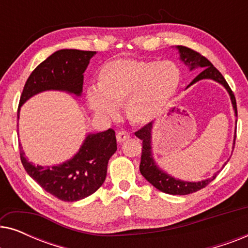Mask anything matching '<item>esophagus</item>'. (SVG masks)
Wrapping results in <instances>:
<instances>
[{"mask_svg":"<svg viewBox=\"0 0 248 248\" xmlns=\"http://www.w3.org/2000/svg\"><path fill=\"white\" fill-rule=\"evenodd\" d=\"M116 139H117L118 143H123V142H125L126 140H128V139H130V134H128L127 132H125V131H120L116 135Z\"/></svg>","mask_w":248,"mask_h":248,"instance_id":"34e87169","label":"esophagus"}]
</instances>
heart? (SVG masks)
Segmentation results:
<instances>
[{
  "label": "heart",
  "mask_w": 248,
  "mask_h": 248,
  "mask_svg": "<svg viewBox=\"0 0 248 248\" xmlns=\"http://www.w3.org/2000/svg\"><path fill=\"white\" fill-rule=\"evenodd\" d=\"M182 80L172 61L117 59L103 64L96 76V88L87 90V103L96 114L114 116L123 104L132 123L145 124L162 113Z\"/></svg>",
  "instance_id": "obj_1"
}]
</instances>
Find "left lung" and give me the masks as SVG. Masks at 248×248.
<instances>
[{
  "label": "left lung",
  "instance_id": "1",
  "mask_svg": "<svg viewBox=\"0 0 248 248\" xmlns=\"http://www.w3.org/2000/svg\"><path fill=\"white\" fill-rule=\"evenodd\" d=\"M177 49L179 52V57L184 62L186 65L189 67V70L195 69V67H202V72L188 84L187 88L195 82H198L200 80L203 79H211L215 80L220 84H222L226 88V90L228 91L230 99H232V104L235 110V114L237 116V105H236V98L233 96V93L230 89V87L227 83L225 78L222 77V74L212 65V63L210 62L208 59H205L204 56H202L201 54L195 52L188 47L185 46H177ZM151 132H152V122L144 125L143 127H141L140 130L135 132V135L139 139L142 140V155H141V164H140V172L142 176L150 183L151 185H154L155 188L159 191L167 193V194L172 195H186L191 194V193L198 192L203 187H205L206 185L210 184L213 179L217 177L218 172L212 176L211 178L204 179L201 182H184L181 179H176L168 174H166L165 171H162L161 169L155 165V162L152 158V151H151ZM236 140V135H235ZM235 144V141H233Z\"/></svg>",
  "mask_w": 248,
  "mask_h": 248
}]
</instances>
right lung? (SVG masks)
Instances as JSON below:
<instances>
[{
  "mask_svg": "<svg viewBox=\"0 0 248 248\" xmlns=\"http://www.w3.org/2000/svg\"><path fill=\"white\" fill-rule=\"evenodd\" d=\"M96 52L61 49L39 64L23 87L20 97L22 106L30 97L46 90H61L81 96L83 72ZM117 150L113 128L88 134L80 150L63 164L43 167L32 165L20 147V159L26 171L49 194L65 202H74L93 194L103 185L109 158Z\"/></svg>",
  "mask_w": 248,
  "mask_h": 248,
  "instance_id": "obj_1",
  "label": "right lung"
}]
</instances>
